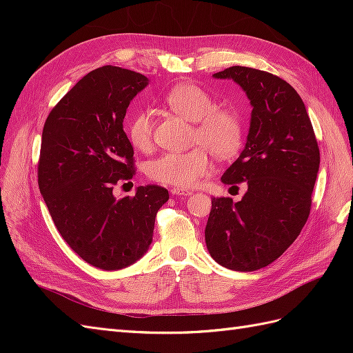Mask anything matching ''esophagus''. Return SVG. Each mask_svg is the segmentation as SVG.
<instances>
[{
	"mask_svg": "<svg viewBox=\"0 0 353 353\" xmlns=\"http://www.w3.org/2000/svg\"><path fill=\"white\" fill-rule=\"evenodd\" d=\"M170 193H172L174 196H190L191 191H190V190H185V188L172 187V188H170Z\"/></svg>",
	"mask_w": 353,
	"mask_h": 353,
	"instance_id": "obj_1",
	"label": "esophagus"
}]
</instances>
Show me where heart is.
I'll list each match as a JSON object with an SVG mask.
<instances>
[{
    "label": "heart",
    "instance_id": "heart-1",
    "mask_svg": "<svg viewBox=\"0 0 353 353\" xmlns=\"http://www.w3.org/2000/svg\"><path fill=\"white\" fill-rule=\"evenodd\" d=\"M166 108L193 122L187 152H168L150 160L147 176L160 184L190 187L210 172L209 154L218 160L236 156L244 140V119L232 105H216L215 99L196 83H178L163 99ZM131 144L140 152L153 147V119L148 112H138L126 128Z\"/></svg>",
    "mask_w": 353,
    "mask_h": 353
}]
</instances>
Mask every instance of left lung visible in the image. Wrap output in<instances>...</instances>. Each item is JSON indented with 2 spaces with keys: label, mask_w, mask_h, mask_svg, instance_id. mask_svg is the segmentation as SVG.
I'll list each match as a JSON object with an SVG mask.
<instances>
[{
  "label": "left lung",
  "mask_w": 353,
  "mask_h": 353,
  "mask_svg": "<svg viewBox=\"0 0 353 353\" xmlns=\"http://www.w3.org/2000/svg\"><path fill=\"white\" fill-rule=\"evenodd\" d=\"M232 79L253 105L244 150L222 175L248 185L243 199L213 197L205 239L210 256L234 271H256L290 248L309 218L319 147L301 95L270 72L232 66L213 74Z\"/></svg>",
  "instance_id": "obj_1"
}]
</instances>
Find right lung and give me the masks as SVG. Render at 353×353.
Returning a JSON list of instances; mask_svg holds the SVG:
<instances>
[{"mask_svg":"<svg viewBox=\"0 0 353 353\" xmlns=\"http://www.w3.org/2000/svg\"><path fill=\"white\" fill-rule=\"evenodd\" d=\"M148 79L117 66L90 72L51 109L42 130L38 185L59 232L95 268L134 263L153 239L165 187L148 184L116 199L114 187L137 169L123 131L130 101Z\"/></svg>","mask_w":353,"mask_h":353,"instance_id":"1","label":"right lung"}]
</instances>
